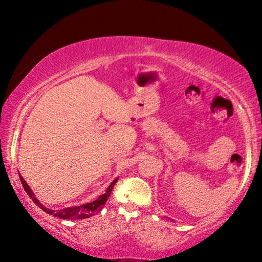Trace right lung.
I'll return each instance as SVG.
<instances>
[{
  "label": "right lung",
  "instance_id": "add662e5",
  "mask_svg": "<svg viewBox=\"0 0 262 262\" xmlns=\"http://www.w3.org/2000/svg\"><path fill=\"white\" fill-rule=\"evenodd\" d=\"M20 180H21V184H23V186H24L25 191L27 192V194L30 195V198L33 200V203L37 204V205L40 207L42 211H45L46 213L53 214L55 217L63 218V220H83V218H88L91 216H94L95 213H98L102 210V207H103V205H105V203L107 202V199L110 198L111 192H112L114 185L117 184L118 179H114V181L108 186V188L106 189L105 194L100 195L98 199L94 200V202L83 204V205H80V206L67 207V209L58 210V211H53V210L46 209L45 206H42L41 204L38 202L37 198H35L33 192H32V189L30 188V186L27 185V182L24 180V178L21 177V175H20Z\"/></svg>",
  "mask_w": 262,
  "mask_h": 262
}]
</instances>
